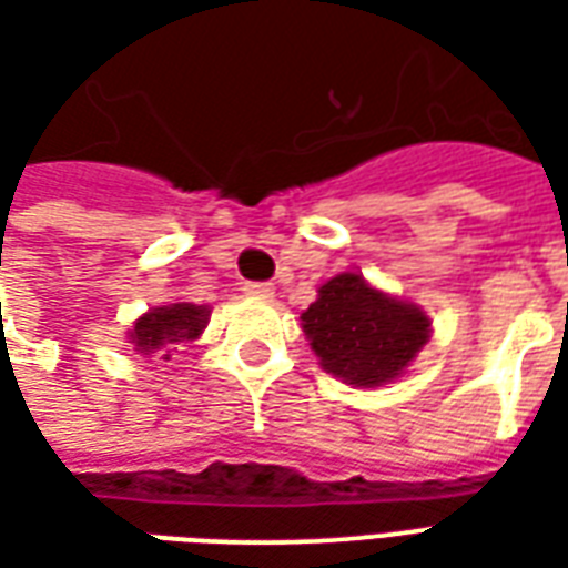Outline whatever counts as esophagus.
<instances>
[{
  "label": "esophagus",
  "instance_id": "obj_1",
  "mask_svg": "<svg viewBox=\"0 0 568 568\" xmlns=\"http://www.w3.org/2000/svg\"><path fill=\"white\" fill-rule=\"evenodd\" d=\"M243 295L258 297V301H267V297H273V285L271 283H246L243 285Z\"/></svg>",
  "mask_w": 568,
  "mask_h": 568
}]
</instances>
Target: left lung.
I'll return each mask as SVG.
<instances>
[{
	"instance_id": "left-lung-1",
	"label": "left lung",
	"mask_w": 568,
	"mask_h": 568,
	"mask_svg": "<svg viewBox=\"0 0 568 568\" xmlns=\"http://www.w3.org/2000/svg\"><path fill=\"white\" fill-rule=\"evenodd\" d=\"M301 325L322 368L365 389L395 381L432 334L417 304L371 288L362 273H337L322 285Z\"/></svg>"
}]
</instances>
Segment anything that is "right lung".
Masks as SVG:
<instances>
[{"mask_svg": "<svg viewBox=\"0 0 568 568\" xmlns=\"http://www.w3.org/2000/svg\"><path fill=\"white\" fill-rule=\"evenodd\" d=\"M206 322H210V307L179 301V304H166V307L142 313L136 325L130 328L128 341L142 356L161 353V358H170V346L197 341L206 328Z\"/></svg>", "mask_w": 568, "mask_h": 568, "instance_id": "right-lung-1", "label": "right lung"}]
</instances>
